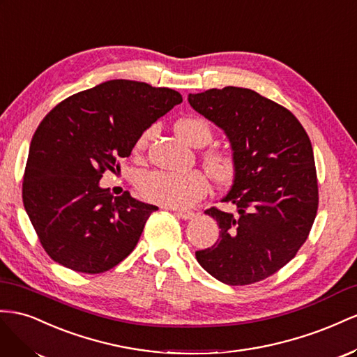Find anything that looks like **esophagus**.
<instances>
[{
	"mask_svg": "<svg viewBox=\"0 0 357 357\" xmlns=\"http://www.w3.org/2000/svg\"><path fill=\"white\" fill-rule=\"evenodd\" d=\"M175 213L182 220H191V218H195V215H196V213L192 211H176Z\"/></svg>",
	"mask_w": 357,
	"mask_h": 357,
	"instance_id": "34e87169",
	"label": "esophagus"
}]
</instances>
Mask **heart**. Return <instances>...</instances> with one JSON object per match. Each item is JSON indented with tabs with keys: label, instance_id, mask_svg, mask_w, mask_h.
Returning <instances> with one entry per match:
<instances>
[{
	"label": "heart",
	"instance_id": "obj_1",
	"mask_svg": "<svg viewBox=\"0 0 357 357\" xmlns=\"http://www.w3.org/2000/svg\"><path fill=\"white\" fill-rule=\"evenodd\" d=\"M151 133V130H146L139 136L135 145L136 154L145 149ZM176 133L192 146H205L212 139V127L206 119L188 116L178 122ZM205 165L213 179L220 184H226L235 173V154L229 149H209L205 154ZM208 191V176L200 170L179 173L154 170L146 173L139 181L142 197L167 208H188L205 197Z\"/></svg>",
	"mask_w": 357,
	"mask_h": 357
}]
</instances>
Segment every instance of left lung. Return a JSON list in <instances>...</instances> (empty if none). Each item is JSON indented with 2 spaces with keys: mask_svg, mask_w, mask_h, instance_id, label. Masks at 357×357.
Masks as SVG:
<instances>
[{
  "mask_svg": "<svg viewBox=\"0 0 357 357\" xmlns=\"http://www.w3.org/2000/svg\"><path fill=\"white\" fill-rule=\"evenodd\" d=\"M191 107L226 131L235 154V181L222 202L205 212L220 239L196 251L202 268L229 286H248L278 272L307 241L319 208L314 152L289 109L247 88L190 94Z\"/></svg>",
  "mask_w": 357,
  "mask_h": 357,
  "instance_id": "left-lung-1",
  "label": "left lung"
}]
</instances>
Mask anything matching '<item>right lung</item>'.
<instances>
[{"mask_svg": "<svg viewBox=\"0 0 357 357\" xmlns=\"http://www.w3.org/2000/svg\"><path fill=\"white\" fill-rule=\"evenodd\" d=\"M182 96L136 80H107L71 96L40 122L22 182L25 211L54 261L101 273L137 245L158 208L100 188L106 170H119L136 140Z\"/></svg>", "mask_w": 357, "mask_h": 357, "instance_id": "1", "label": "right lung"}]
</instances>
